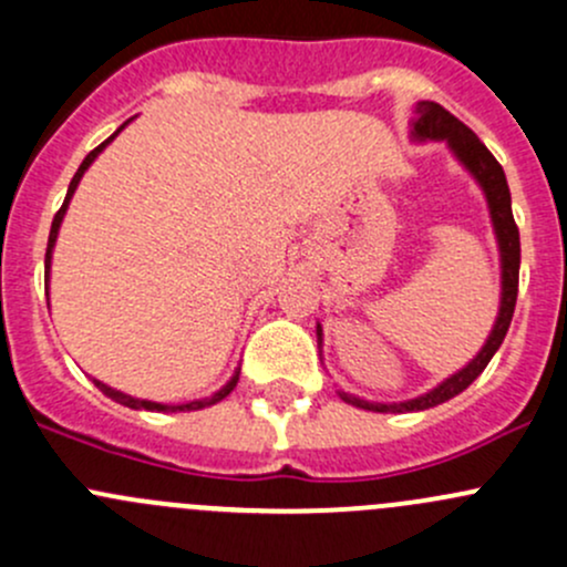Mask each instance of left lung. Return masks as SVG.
I'll list each match as a JSON object with an SVG mask.
<instances>
[{
    "label": "left lung",
    "mask_w": 567,
    "mask_h": 567,
    "mask_svg": "<svg viewBox=\"0 0 567 567\" xmlns=\"http://www.w3.org/2000/svg\"><path fill=\"white\" fill-rule=\"evenodd\" d=\"M411 136L414 140H444L450 145V151L455 153V158L474 175V181L480 183V188L485 192L488 199L491 221H494L496 244H499V257H502V305L499 316H496L494 329H491L488 340L480 348L477 357L461 368L458 373L444 379L436 390L420 394L414 400H403V403H370V400L357 398V394H348L337 390L346 403L357 405V409L368 411H394V414H403V411H425L433 405L444 403V400L455 398L488 368L491 357L499 351L502 340H505L507 329H511L513 310H516V296H518V268H522V241H518V227L513 219L511 208V188H507V177L502 164L491 156L488 147L477 140L472 128L461 123L455 114H450L447 109L439 106L436 101H420L414 106V123H411ZM318 340H320V323H318Z\"/></svg>",
    "instance_id": "obj_1"
}]
</instances>
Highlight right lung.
<instances>
[{
    "label": "right lung",
    "mask_w": 567,
    "mask_h": 567,
    "mask_svg": "<svg viewBox=\"0 0 567 567\" xmlns=\"http://www.w3.org/2000/svg\"><path fill=\"white\" fill-rule=\"evenodd\" d=\"M125 125H128V123H123V125H120V128L114 131V134L109 136L106 142H101V145L95 147V151H90V153H87V158H84V162H82V167H79V169H76V175H73L71 186H68V194H65V203H62V208L56 210V214H54V221H51V233H49V247H45V285H49L51 251H54V244H56V233H60L62 216H65V210H68V203H71L73 192H76L79 181H82V175L87 173V167H90V164H93L95 158H99V153L104 151V147L109 145V142H112L114 136H117L120 131L125 128ZM45 296H49V288H45ZM238 375H241V368H238L236 373H233V379L227 381V384L221 386L219 392H214V394H210V398H203V400H192V403H183V405H164V403H153V400H140V398H131V394H125V392H120V390H112V386L101 384V381H95V386H99V390L104 392L106 398H112L114 403H120V405H128V409H145V411H197V409H208V405H214V403H219V400H225L227 394H230L233 390H236V384H238Z\"/></svg>",
    "instance_id": "1"
}]
</instances>
